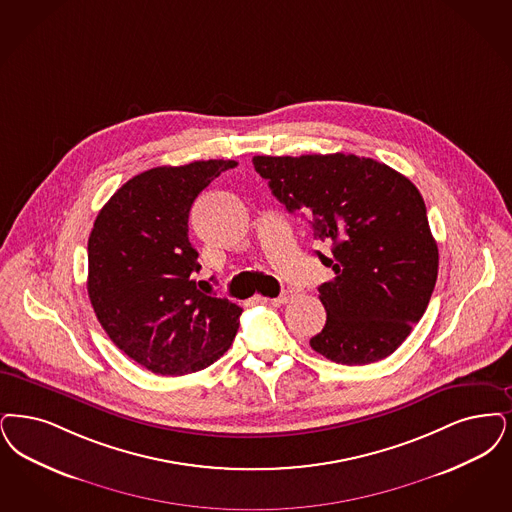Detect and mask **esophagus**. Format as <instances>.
I'll return each instance as SVG.
<instances>
[{"label": "esophagus", "mask_w": 512, "mask_h": 512, "mask_svg": "<svg viewBox=\"0 0 512 512\" xmlns=\"http://www.w3.org/2000/svg\"><path fill=\"white\" fill-rule=\"evenodd\" d=\"M293 299V291L291 289H284L276 299H265V301H270V303H278V305H284V303H289Z\"/></svg>", "instance_id": "34e87169"}]
</instances>
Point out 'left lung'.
<instances>
[{
	"label": "left lung",
	"mask_w": 512,
	"mask_h": 512,
	"mask_svg": "<svg viewBox=\"0 0 512 512\" xmlns=\"http://www.w3.org/2000/svg\"><path fill=\"white\" fill-rule=\"evenodd\" d=\"M255 171L289 213L301 211L335 278L318 287L328 312L310 347L345 366L373 364L400 347L429 305L438 246L415 184L354 154L255 156Z\"/></svg>",
	"instance_id": "left-lung-1"
}]
</instances>
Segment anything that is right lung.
Returning a JSON list of instances; mask_svg holds the SVG:
<instances>
[{
  "label": "right lung",
  "instance_id": "obj_1",
  "mask_svg": "<svg viewBox=\"0 0 512 512\" xmlns=\"http://www.w3.org/2000/svg\"><path fill=\"white\" fill-rule=\"evenodd\" d=\"M236 165L148 169L118 188L95 219L87 244L91 305L112 343L152 373L211 366L240 328L242 308L196 287L198 251L188 240L194 200Z\"/></svg>",
  "mask_w": 512,
  "mask_h": 512
}]
</instances>
